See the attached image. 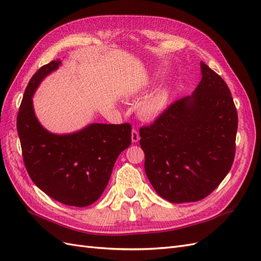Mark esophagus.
Instances as JSON below:
<instances>
[{"label":"esophagus","instance_id":"obj_1","mask_svg":"<svg viewBox=\"0 0 261 261\" xmlns=\"http://www.w3.org/2000/svg\"><path fill=\"white\" fill-rule=\"evenodd\" d=\"M139 133L137 129H133L132 130V141L133 143H137V141L139 140Z\"/></svg>","mask_w":261,"mask_h":261}]
</instances>
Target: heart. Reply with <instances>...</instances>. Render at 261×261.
<instances>
[{
  "instance_id": "obj_1",
  "label": "heart",
  "mask_w": 261,
  "mask_h": 261,
  "mask_svg": "<svg viewBox=\"0 0 261 261\" xmlns=\"http://www.w3.org/2000/svg\"><path fill=\"white\" fill-rule=\"evenodd\" d=\"M169 103V89L160 88L140 100L137 106V113L144 120H154L167 110Z\"/></svg>"
}]
</instances>
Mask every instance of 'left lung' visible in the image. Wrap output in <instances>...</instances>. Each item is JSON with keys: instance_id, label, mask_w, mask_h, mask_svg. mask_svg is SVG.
<instances>
[{"instance_id": "8db88e82", "label": "left lung", "mask_w": 261, "mask_h": 261, "mask_svg": "<svg viewBox=\"0 0 261 261\" xmlns=\"http://www.w3.org/2000/svg\"><path fill=\"white\" fill-rule=\"evenodd\" d=\"M201 81L149 126L139 129L145 172L158 195L173 203L206 198L230 172L238 111L223 78L203 62Z\"/></svg>"}]
</instances>
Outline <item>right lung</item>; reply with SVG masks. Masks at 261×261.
Instances as JSON below:
<instances>
[{"label":"right lung","instance_id":"right-lung-1","mask_svg":"<svg viewBox=\"0 0 261 261\" xmlns=\"http://www.w3.org/2000/svg\"><path fill=\"white\" fill-rule=\"evenodd\" d=\"M52 61L31 77L17 114L22 159L34 183L67 206L87 207L106 189L117 156L132 143V126L93 123L80 132L57 135L37 120L33 96L43 78L58 69Z\"/></svg>","mask_w":261,"mask_h":261}]
</instances>
